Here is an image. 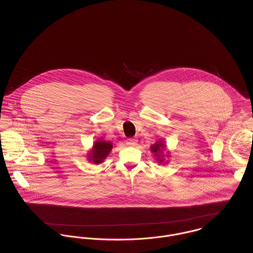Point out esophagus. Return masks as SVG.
<instances>
[{"label":"esophagus","mask_w":253,"mask_h":253,"mask_svg":"<svg viewBox=\"0 0 253 253\" xmlns=\"http://www.w3.org/2000/svg\"><path fill=\"white\" fill-rule=\"evenodd\" d=\"M137 144V140L136 139H134V138H128L127 140H126V145L127 146H135V145Z\"/></svg>","instance_id":"obj_1"}]
</instances>
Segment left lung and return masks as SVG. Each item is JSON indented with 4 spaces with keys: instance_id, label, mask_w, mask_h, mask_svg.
I'll use <instances>...</instances> for the list:
<instances>
[{
    "instance_id": "8db88e82",
    "label": "left lung",
    "mask_w": 253,
    "mask_h": 253,
    "mask_svg": "<svg viewBox=\"0 0 253 253\" xmlns=\"http://www.w3.org/2000/svg\"><path fill=\"white\" fill-rule=\"evenodd\" d=\"M151 151L152 153L154 154V156L156 157V160L157 162L160 164V165H166L167 162H165V156L163 154V151H167V145H165L164 140L160 139L159 141H157L155 144L152 145L151 147ZM169 153V152H168ZM167 157H169V155H168Z\"/></svg>"
}]
</instances>
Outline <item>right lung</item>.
Masks as SVG:
<instances>
[{"mask_svg":"<svg viewBox=\"0 0 253 253\" xmlns=\"http://www.w3.org/2000/svg\"><path fill=\"white\" fill-rule=\"evenodd\" d=\"M113 149V143L105 141L102 138L94 141L92 148L87 154V159L90 163L94 165H99L104 162V160L108 157L110 152Z\"/></svg>","mask_w":253,"mask_h":253,"instance_id":"1","label":"right lung"}]
</instances>
